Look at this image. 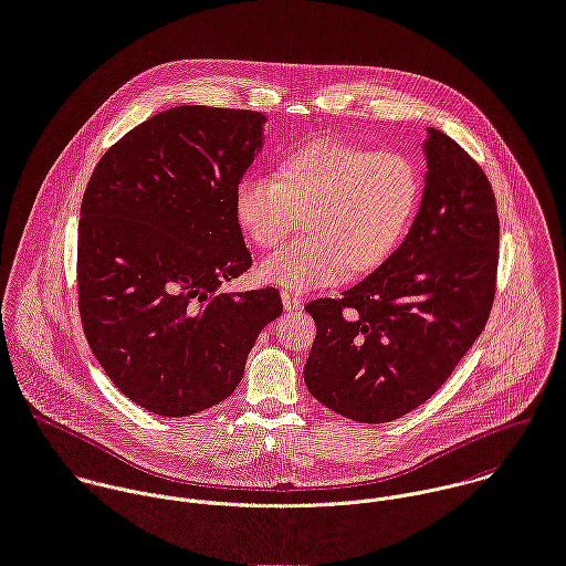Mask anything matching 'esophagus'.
Segmentation results:
<instances>
[{
  "label": "esophagus",
  "instance_id": "1",
  "mask_svg": "<svg viewBox=\"0 0 566 566\" xmlns=\"http://www.w3.org/2000/svg\"><path fill=\"white\" fill-rule=\"evenodd\" d=\"M282 304H284V311H300L302 308V297L291 293V291H282Z\"/></svg>",
  "mask_w": 566,
  "mask_h": 566
}]
</instances>
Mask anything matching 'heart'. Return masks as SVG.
Instances as JSON below:
<instances>
[{
    "label": "heart",
    "instance_id": "b5f03b06",
    "mask_svg": "<svg viewBox=\"0 0 566 566\" xmlns=\"http://www.w3.org/2000/svg\"><path fill=\"white\" fill-rule=\"evenodd\" d=\"M420 198V168L405 153L313 139L284 153L273 179L244 175L233 213L260 249L277 247L302 216L306 238L262 260L258 275L311 291L382 266L407 238Z\"/></svg>",
    "mask_w": 566,
    "mask_h": 566
}]
</instances>
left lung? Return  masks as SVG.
Listing matches in <instances>:
<instances>
[{"label":"left lung","mask_w":566,"mask_h":566,"mask_svg":"<svg viewBox=\"0 0 566 566\" xmlns=\"http://www.w3.org/2000/svg\"><path fill=\"white\" fill-rule=\"evenodd\" d=\"M427 184L398 251L342 297L306 304L317 335L304 382L331 411L382 424L424 405L484 331L500 220L489 177L429 128Z\"/></svg>","instance_id":"obj_1"}]
</instances>
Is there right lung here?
<instances>
[{
    "instance_id": "add662e5",
    "label": "right lung",
    "mask_w": 566,
    "mask_h": 566,
    "mask_svg": "<svg viewBox=\"0 0 566 566\" xmlns=\"http://www.w3.org/2000/svg\"><path fill=\"white\" fill-rule=\"evenodd\" d=\"M264 115L177 106L97 161L77 235L80 315L111 382L142 409L186 418L227 400L260 331L282 313L273 286L222 293L251 269L235 184L262 148Z\"/></svg>"
}]
</instances>
